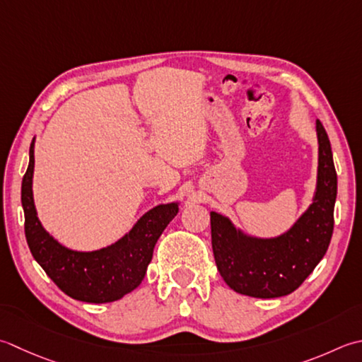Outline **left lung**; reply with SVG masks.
I'll return each instance as SVG.
<instances>
[{"label":"left lung","mask_w":362,"mask_h":362,"mask_svg":"<svg viewBox=\"0 0 362 362\" xmlns=\"http://www.w3.org/2000/svg\"><path fill=\"white\" fill-rule=\"evenodd\" d=\"M318 177L314 202L284 235L251 238L211 211V247L219 274L235 292L254 298L292 293L327 252L334 229L337 174L327 130L317 120Z\"/></svg>","instance_id":"8db88e82"}]
</instances>
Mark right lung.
<instances>
[{"label": "right lung", "instance_id": "1", "mask_svg": "<svg viewBox=\"0 0 362 362\" xmlns=\"http://www.w3.org/2000/svg\"><path fill=\"white\" fill-rule=\"evenodd\" d=\"M34 141L30 165L21 182L25 235L33 257L56 286L70 298L86 303H111L136 288L144 279L153 247L177 215V204L158 205L139 219L124 238L103 250L78 252L59 245L45 232L33 201Z\"/></svg>", "mask_w": 362, "mask_h": 362}]
</instances>
